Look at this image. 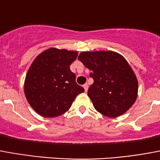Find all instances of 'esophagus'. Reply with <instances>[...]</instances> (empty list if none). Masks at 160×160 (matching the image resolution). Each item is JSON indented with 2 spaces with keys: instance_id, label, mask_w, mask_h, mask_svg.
Listing matches in <instances>:
<instances>
[{
  "instance_id": "esophagus-1",
  "label": "esophagus",
  "mask_w": 160,
  "mask_h": 160,
  "mask_svg": "<svg viewBox=\"0 0 160 160\" xmlns=\"http://www.w3.org/2000/svg\"><path fill=\"white\" fill-rule=\"evenodd\" d=\"M84 89H85V92H87V90H88V87H89V86H88V84H85L83 86Z\"/></svg>"
}]
</instances>
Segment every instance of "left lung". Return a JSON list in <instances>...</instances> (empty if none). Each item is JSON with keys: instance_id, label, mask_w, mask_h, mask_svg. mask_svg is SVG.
<instances>
[{"instance_id": "left-lung-1", "label": "left lung", "mask_w": 160, "mask_h": 160, "mask_svg": "<svg viewBox=\"0 0 160 160\" xmlns=\"http://www.w3.org/2000/svg\"><path fill=\"white\" fill-rule=\"evenodd\" d=\"M78 59L92 70L88 97L95 109L109 118L125 113L137 100L138 82L125 58L112 51L83 52Z\"/></svg>"}]
</instances>
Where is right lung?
Masks as SVG:
<instances>
[{
    "label": "right lung",
    "mask_w": 160,
    "mask_h": 160,
    "mask_svg": "<svg viewBox=\"0 0 160 160\" xmlns=\"http://www.w3.org/2000/svg\"><path fill=\"white\" fill-rule=\"evenodd\" d=\"M78 52L50 48L36 57L24 81V94L35 112L46 118L61 115L70 108L77 96L85 92L77 85L69 66Z\"/></svg>",
    "instance_id": "right-lung-1"
}]
</instances>
